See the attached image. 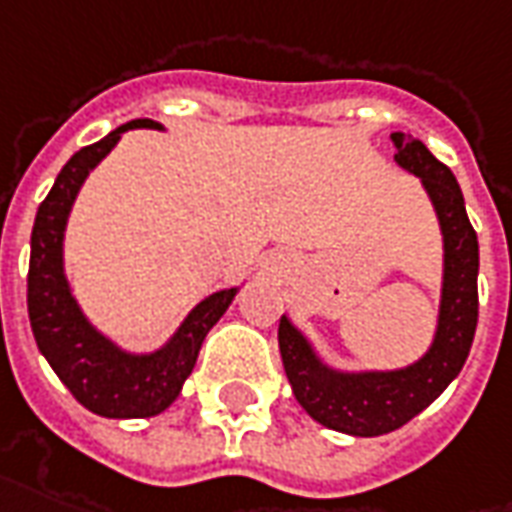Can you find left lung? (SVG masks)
Segmentation results:
<instances>
[{"mask_svg": "<svg viewBox=\"0 0 512 512\" xmlns=\"http://www.w3.org/2000/svg\"><path fill=\"white\" fill-rule=\"evenodd\" d=\"M393 143V160L418 176L442 233V287L429 350L401 369L350 372L325 361L287 314L279 320V352L298 404L325 429L350 437H380L426 410L458 377L478 328V236L456 176L418 138L393 132Z\"/></svg>", "mask_w": 512, "mask_h": 512, "instance_id": "left-lung-1", "label": "left lung"}]
</instances>
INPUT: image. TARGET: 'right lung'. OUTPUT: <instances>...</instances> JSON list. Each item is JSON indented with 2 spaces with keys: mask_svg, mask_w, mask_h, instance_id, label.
Segmentation results:
<instances>
[{
  "mask_svg": "<svg viewBox=\"0 0 512 512\" xmlns=\"http://www.w3.org/2000/svg\"><path fill=\"white\" fill-rule=\"evenodd\" d=\"M127 130L165 127L154 119L127 121L70 157L48 198L37 208L26 279L34 342L67 391L102 418H151L168 410L195 369L206 333L219 323L241 290L225 287L203 298L198 306H192L168 342L149 352L121 347L83 314L64 271L67 219L83 181L111 154Z\"/></svg>",
  "mask_w": 512,
  "mask_h": 512,
  "instance_id": "obj_1",
  "label": "right lung"
}]
</instances>
